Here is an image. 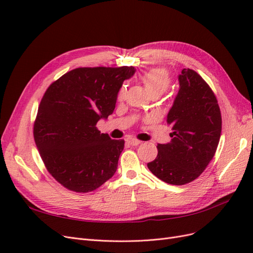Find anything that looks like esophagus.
Wrapping results in <instances>:
<instances>
[{
	"instance_id": "esophagus-1",
	"label": "esophagus",
	"mask_w": 253,
	"mask_h": 253,
	"mask_svg": "<svg viewBox=\"0 0 253 253\" xmlns=\"http://www.w3.org/2000/svg\"><path fill=\"white\" fill-rule=\"evenodd\" d=\"M126 141L128 144H131V145H138V144L141 143V141H140L139 139L135 138V137H127V138L126 139Z\"/></svg>"
}]
</instances>
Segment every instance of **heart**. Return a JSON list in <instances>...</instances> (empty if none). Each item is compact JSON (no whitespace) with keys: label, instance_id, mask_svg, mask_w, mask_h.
Segmentation results:
<instances>
[{"label":"heart","instance_id":"1","mask_svg":"<svg viewBox=\"0 0 253 253\" xmlns=\"http://www.w3.org/2000/svg\"><path fill=\"white\" fill-rule=\"evenodd\" d=\"M140 79L151 95L155 93L163 94L171 84V76L165 68H152L142 73ZM125 91V86H121L118 91V99L124 97Z\"/></svg>","mask_w":253,"mask_h":253}]
</instances>
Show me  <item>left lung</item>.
I'll return each mask as SVG.
<instances>
[{
	"instance_id": "left-lung-1",
	"label": "left lung",
	"mask_w": 253,
	"mask_h": 253,
	"mask_svg": "<svg viewBox=\"0 0 253 253\" xmlns=\"http://www.w3.org/2000/svg\"><path fill=\"white\" fill-rule=\"evenodd\" d=\"M178 80V94L167 117L171 142L157 145V157L148 168L163 181L182 186L196 179L215 154L221 115L213 90L195 71L183 68Z\"/></svg>"
}]
</instances>
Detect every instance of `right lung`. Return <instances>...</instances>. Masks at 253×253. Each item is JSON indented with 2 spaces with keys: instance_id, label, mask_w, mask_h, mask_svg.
Listing matches in <instances>:
<instances>
[{
  "instance_id": "right-lung-1",
  "label": "right lung",
  "mask_w": 253,
  "mask_h": 253,
  "mask_svg": "<svg viewBox=\"0 0 253 253\" xmlns=\"http://www.w3.org/2000/svg\"><path fill=\"white\" fill-rule=\"evenodd\" d=\"M134 66L79 67L45 91L34 125V138L49 174L70 191L87 193L117 170L125 140L96 127L116 105L118 91Z\"/></svg>"
}]
</instances>
